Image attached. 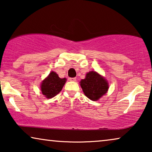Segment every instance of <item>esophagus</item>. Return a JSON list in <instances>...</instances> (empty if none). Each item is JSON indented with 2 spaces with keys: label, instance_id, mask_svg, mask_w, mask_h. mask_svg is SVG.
<instances>
[{
  "label": "esophagus",
  "instance_id": "esophagus-1",
  "mask_svg": "<svg viewBox=\"0 0 152 152\" xmlns=\"http://www.w3.org/2000/svg\"><path fill=\"white\" fill-rule=\"evenodd\" d=\"M69 80L71 81V82H75L76 81V78L73 77V78H69Z\"/></svg>",
  "mask_w": 152,
  "mask_h": 152
}]
</instances>
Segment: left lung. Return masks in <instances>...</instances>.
I'll use <instances>...</instances> for the list:
<instances>
[{"label": "left lung", "instance_id": "obj_1", "mask_svg": "<svg viewBox=\"0 0 152 152\" xmlns=\"http://www.w3.org/2000/svg\"><path fill=\"white\" fill-rule=\"evenodd\" d=\"M80 83L84 95L93 101L98 100L107 93L109 88L107 80L95 71L88 72L85 79Z\"/></svg>", "mask_w": 152, "mask_h": 152}]
</instances>
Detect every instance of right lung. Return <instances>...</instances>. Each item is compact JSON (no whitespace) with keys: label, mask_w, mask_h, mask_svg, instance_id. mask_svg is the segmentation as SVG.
<instances>
[{"label":"right lung","mask_w":152,"mask_h":152,"mask_svg":"<svg viewBox=\"0 0 152 152\" xmlns=\"http://www.w3.org/2000/svg\"><path fill=\"white\" fill-rule=\"evenodd\" d=\"M66 82V78H60L55 72L52 71L41 82V93L46 98H52L61 91Z\"/></svg>","instance_id":"1"}]
</instances>
